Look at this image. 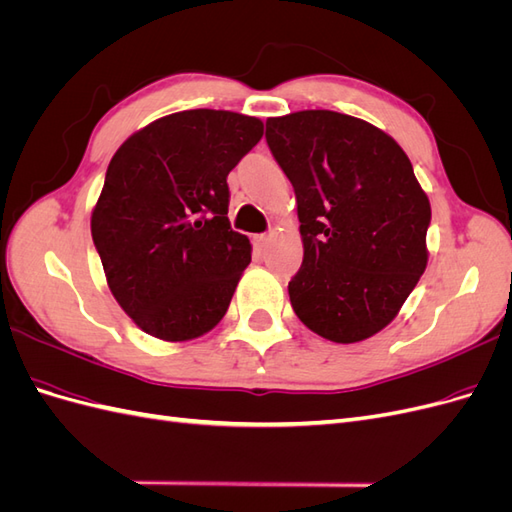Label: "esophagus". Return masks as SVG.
Instances as JSON below:
<instances>
[{
	"label": "esophagus",
	"instance_id": "obj_1",
	"mask_svg": "<svg viewBox=\"0 0 512 512\" xmlns=\"http://www.w3.org/2000/svg\"><path fill=\"white\" fill-rule=\"evenodd\" d=\"M269 241H271L269 235H254V245L260 247V250H262V247H267Z\"/></svg>",
	"mask_w": 512,
	"mask_h": 512
}]
</instances>
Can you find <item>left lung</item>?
<instances>
[{
  "label": "left lung",
  "mask_w": 512,
  "mask_h": 512,
  "mask_svg": "<svg viewBox=\"0 0 512 512\" xmlns=\"http://www.w3.org/2000/svg\"><path fill=\"white\" fill-rule=\"evenodd\" d=\"M267 143L297 196L294 314L329 342H363L399 314L425 273L429 198L395 138L359 117H269Z\"/></svg>",
  "instance_id": "1"
}]
</instances>
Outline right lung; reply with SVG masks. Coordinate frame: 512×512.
<instances>
[{
	"label": "right lung",
	"instance_id": "add662e5",
	"mask_svg": "<svg viewBox=\"0 0 512 512\" xmlns=\"http://www.w3.org/2000/svg\"><path fill=\"white\" fill-rule=\"evenodd\" d=\"M262 132L256 117L194 108L115 151L91 237L115 301L147 335L188 342L224 318L252 260L228 222L226 177Z\"/></svg>",
	"mask_w": 512,
	"mask_h": 512
}]
</instances>
